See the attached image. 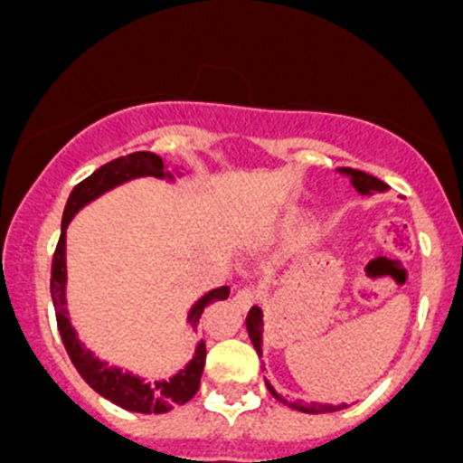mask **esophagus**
<instances>
[{"label":"esophagus","instance_id":"34e87169","mask_svg":"<svg viewBox=\"0 0 463 463\" xmlns=\"http://www.w3.org/2000/svg\"><path fill=\"white\" fill-rule=\"evenodd\" d=\"M258 298H260L258 288L244 287V288H240V291L235 293V298H232V300H235V305L240 307L241 311H246V309H249V307H253L255 302H258Z\"/></svg>","mask_w":463,"mask_h":463}]
</instances>
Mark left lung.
<instances>
[{
    "label": "left lung",
    "mask_w": 463,
    "mask_h": 463,
    "mask_svg": "<svg viewBox=\"0 0 463 463\" xmlns=\"http://www.w3.org/2000/svg\"><path fill=\"white\" fill-rule=\"evenodd\" d=\"M340 172H345V175L352 176V184L356 185V190L361 194H372V193H383V190L387 188L383 181H378L376 176L367 175V172H361V170H352V167H343ZM261 309L260 307H253V309L249 311V318H246V326H249V335H250V343H253V347L258 349V356L261 354ZM266 387H269L270 394L275 396L278 401H282V403H287V401L282 399V396L278 394V392L273 390V387L266 383ZM293 410H300V412H307V414H325V412H338V410L347 408V405H329V403H288Z\"/></svg>",
    "instance_id": "left-lung-1"
}]
</instances>
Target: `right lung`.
Wrapping results in <instances>:
<instances>
[{
	"label": "right lung",
	"instance_id": "obj_1",
	"mask_svg": "<svg viewBox=\"0 0 463 463\" xmlns=\"http://www.w3.org/2000/svg\"><path fill=\"white\" fill-rule=\"evenodd\" d=\"M137 176H158V179H163V176L170 175H167V165L163 163L161 156H156L152 152H134L128 154V156H120L105 163V165L98 167L93 175H89L85 181H80L71 190L69 202L64 205L62 232H60L58 246H55L53 253V264H51V296H53L60 338H62V345L67 349L69 358H71L73 367L78 370V374L85 378L87 385L93 387L98 394L105 396L111 403L120 405L123 410H129V412L163 414L170 412L175 405L188 403L197 394L199 381H202V372L205 365V343L197 345V352H194L193 361L185 365V370L172 376L170 381L145 383L138 376L129 374V372H120L118 367H109L107 363L98 361L89 349L82 347L71 322L67 318V300H64V284H67L64 250H67L69 222H71V217L82 205L100 197L107 190L125 184V181L137 179ZM228 296H231V288L228 287H219L214 291L205 293L188 316L193 326H197L205 307L217 300H226Z\"/></svg>",
	"mask_w": 463,
	"mask_h": 463
}]
</instances>
